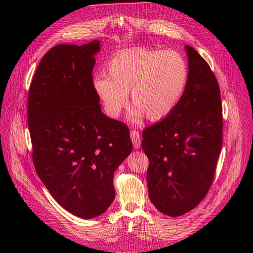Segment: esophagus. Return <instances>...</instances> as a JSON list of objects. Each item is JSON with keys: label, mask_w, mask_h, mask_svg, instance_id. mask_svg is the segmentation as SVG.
I'll list each match as a JSON object with an SVG mask.
<instances>
[{"label": "esophagus", "mask_w": 253, "mask_h": 253, "mask_svg": "<svg viewBox=\"0 0 253 253\" xmlns=\"http://www.w3.org/2000/svg\"><path fill=\"white\" fill-rule=\"evenodd\" d=\"M131 139H132L134 148L139 149L140 145H141V138H140V135H139L138 131H136V129H132V131H131Z\"/></svg>", "instance_id": "34e87169"}]
</instances>
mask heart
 <instances>
[{"mask_svg": "<svg viewBox=\"0 0 253 253\" xmlns=\"http://www.w3.org/2000/svg\"><path fill=\"white\" fill-rule=\"evenodd\" d=\"M96 76L93 86L106 114L118 117L131 95L133 120L144 114L151 121L167 118L178 105L189 81V64L174 49L132 48L115 53Z\"/></svg>", "mask_w": 253, "mask_h": 253, "instance_id": "1", "label": "heart"}]
</instances>
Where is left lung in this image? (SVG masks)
Segmentation results:
<instances>
[{
  "label": "left lung",
  "instance_id": "1",
  "mask_svg": "<svg viewBox=\"0 0 253 253\" xmlns=\"http://www.w3.org/2000/svg\"><path fill=\"white\" fill-rule=\"evenodd\" d=\"M189 81L176 109L142 133L149 158V196L157 210L180 216L200 204L212 185L223 144L220 89L209 64L187 45Z\"/></svg>",
  "mask_w": 253,
  "mask_h": 253
}]
</instances>
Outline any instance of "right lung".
Wrapping results in <instances>:
<instances>
[{
	"label": "right lung",
	"mask_w": 253,
	"mask_h": 253,
	"mask_svg": "<svg viewBox=\"0 0 253 253\" xmlns=\"http://www.w3.org/2000/svg\"><path fill=\"white\" fill-rule=\"evenodd\" d=\"M99 49L97 40L53 46L27 101L36 172L58 204L85 219L113 203L114 172L133 149L127 126L101 112L91 75Z\"/></svg>",
	"instance_id": "obj_1"
}]
</instances>
